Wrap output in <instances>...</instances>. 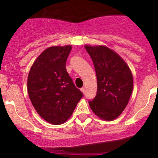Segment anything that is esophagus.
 Listing matches in <instances>:
<instances>
[{
    "label": "esophagus",
    "instance_id": "esophagus-1",
    "mask_svg": "<svg viewBox=\"0 0 158 158\" xmlns=\"http://www.w3.org/2000/svg\"><path fill=\"white\" fill-rule=\"evenodd\" d=\"M81 92H82L83 94L85 93V88H82V89H81Z\"/></svg>",
    "mask_w": 158,
    "mask_h": 158
}]
</instances>
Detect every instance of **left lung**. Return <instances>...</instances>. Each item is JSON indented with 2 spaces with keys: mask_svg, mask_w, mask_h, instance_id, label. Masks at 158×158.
I'll return each instance as SVG.
<instances>
[{
  "mask_svg": "<svg viewBox=\"0 0 158 158\" xmlns=\"http://www.w3.org/2000/svg\"><path fill=\"white\" fill-rule=\"evenodd\" d=\"M97 77V93L89 104L100 118H117L128 105L133 90V76L127 63L105 46L85 45Z\"/></svg>",
  "mask_w": 158,
  "mask_h": 158,
  "instance_id": "1",
  "label": "left lung"
}]
</instances>
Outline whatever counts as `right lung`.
<instances>
[{"mask_svg": "<svg viewBox=\"0 0 158 158\" xmlns=\"http://www.w3.org/2000/svg\"><path fill=\"white\" fill-rule=\"evenodd\" d=\"M71 49L70 45L46 49L28 75L27 91L32 105L41 118L52 125L66 122L83 96L66 69Z\"/></svg>", "mask_w": 158, "mask_h": 158, "instance_id": "right-lung-1", "label": "right lung"}]
</instances>
